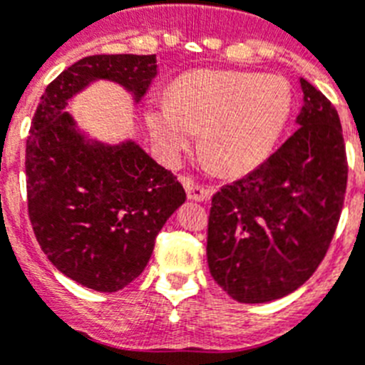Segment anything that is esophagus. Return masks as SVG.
<instances>
[{
	"label": "esophagus",
	"mask_w": 365,
	"mask_h": 365,
	"mask_svg": "<svg viewBox=\"0 0 365 365\" xmlns=\"http://www.w3.org/2000/svg\"><path fill=\"white\" fill-rule=\"evenodd\" d=\"M182 185H185L186 193H188V199H192V201H206V199H210L212 193H214V188H212V186L193 182L190 177H185Z\"/></svg>",
	"instance_id": "1"
}]
</instances>
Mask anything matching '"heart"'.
Wrapping results in <instances>:
<instances>
[{"mask_svg":"<svg viewBox=\"0 0 365 365\" xmlns=\"http://www.w3.org/2000/svg\"><path fill=\"white\" fill-rule=\"evenodd\" d=\"M292 108L291 86L276 74L193 71L180 76L170 102L148 111L164 153L175 157L201 131L199 148L221 173H243L267 159Z\"/></svg>","mask_w":365,"mask_h":365,"instance_id":"1","label":"heart"}]
</instances>
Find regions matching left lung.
<instances>
[{"instance_id": "left-lung-1", "label": "left lung", "mask_w": 365, "mask_h": 365, "mask_svg": "<svg viewBox=\"0 0 365 365\" xmlns=\"http://www.w3.org/2000/svg\"><path fill=\"white\" fill-rule=\"evenodd\" d=\"M298 130L254 172L212 197L206 256L222 291L241 303L291 294L333 241L347 186L338 111L299 80Z\"/></svg>"}]
</instances>
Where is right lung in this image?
Returning a JSON list of instances; mask_svg holds the SVG:
<instances>
[{
	"instance_id": "right-lung-1",
	"label": "right lung",
	"mask_w": 365,
	"mask_h": 365,
	"mask_svg": "<svg viewBox=\"0 0 365 365\" xmlns=\"http://www.w3.org/2000/svg\"><path fill=\"white\" fill-rule=\"evenodd\" d=\"M155 54H95L67 67L41 95L25 150L27 208L45 256L67 278L98 292L130 285L155 237L186 199L172 172L135 143L104 146L74 130L67 100L93 80L143 98Z\"/></svg>"
}]
</instances>
